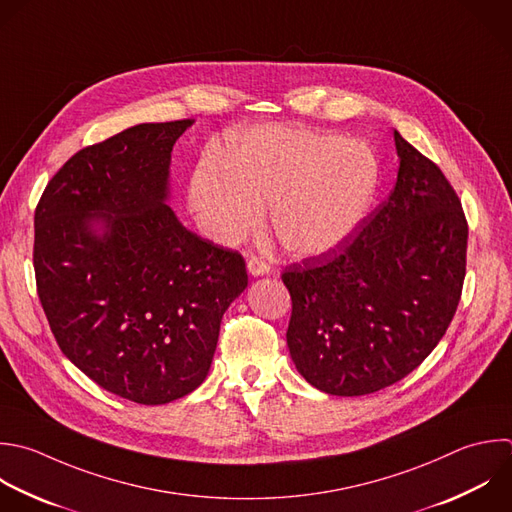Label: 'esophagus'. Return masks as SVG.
<instances>
[{"label": "esophagus", "mask_w": 512, "mask_h": 512, "mask_svg": "<svg viewBox=\"0 0 512 512\" xmlns=\"http://www.w3.org/2000/svg\"><path fill=\"white\" fill-rule=\"evenodd\" d=\"M246 266H248V272H250L252 276H264V274L270 272V264L264 262V260H260V258H256V256H252Z\"/></svg>", "instance_id": "1"}]
</instances>
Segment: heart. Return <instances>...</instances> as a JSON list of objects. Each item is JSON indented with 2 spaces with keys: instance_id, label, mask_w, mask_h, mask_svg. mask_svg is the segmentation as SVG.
I'll use <instances>...</instances> for the list:
<instances>
[{
  "instance_id": "1",
  "label": "heart",
  "mask_w": 512,
  "mask_h": 512,
  "mask_svg": "<svg viewBox=\"0 0 512 512\" xmlns=\"http://www.w3.org/2000/svg\"><path fill=\"white\" fill-rule=\"evenodd\" d=\"M382 180L376 152L340 134L262 126L246 132L224 168L200 164L188 202L204 230L234 244L260 226L264 204L286 250L318 256L348 240L368 216Z\"/></svg>"
}]
</instances>
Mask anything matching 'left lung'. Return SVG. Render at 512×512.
<instances>
[{"instance_id":"1","label":"left lung","mask_w":512,"mask_h":512,"mask_svg":"<svg viewBox=\"0 0 512 512\" xmlns=\"http://www.w3.org/2000/svg\"><path fill=\"white\" fill-rule=\"evenodd\" d=\"M394 144L390 196L340 246L282 274L290 356L326 394L362 396L402 380L440 342L460 300L468 240L460 200L396 130Z\"/></svg>"}]
</instances>
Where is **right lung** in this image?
Masks as SVG:
<instances>
[{
    "mask_svg": "<svg viewBox=\"0 0 512 512\" xmlns=\"http://www.w3.org/2000/svg\"><path fill=\"white\" fill-rule=\"evenodd\" d=\"M140 124L72 156L36 208L38 296L62 352L104 390L166 404L208 376L244 258L186 230L166 204L176 140Z\"/></svg>",
    "mask_w": 512,
    "mask_h": 512,
    "instance_id": "add662e5",
    "label": "right lung"
}]
</instances>
